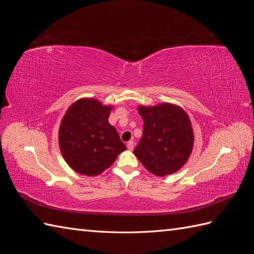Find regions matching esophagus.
<instances>
[{
	"instance_id": "1",
	"label": "esophagus",
	"mask_w": 254,
	"mask_h": 254,
	"mask_svg": "<svg viewBox=\"0 0 254 254\" xmlns=\"http://www.w3.org/2000/svg\"><path fill=\"white\" fill-rule=\"evenodd\" d=\"M127 147H128L129 150H132L133 147H134V142H133V141H129V142L127 143Z\"/></svg>"
}]
</instances>
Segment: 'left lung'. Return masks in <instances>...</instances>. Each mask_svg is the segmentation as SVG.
<instances>
[{"instance_id":"1","label":"left lung","mask_w":254,"mask_h":254,"mask_svg":"<svg viewBox=\"0 0 254 254\" xmlns=\"http://www.w3.org/2000/svg\"><path fill=\"white\" fill-rule=\"evenodd\" d=\"M143 136L133 150L149 173L163 177L178 172L193 149L194 132L189 115L179 106L163 103L137 108Z\"/></svg>"}]
</instances>
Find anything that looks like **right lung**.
I'll return each instance as SVG.
<instances>
[{
  "instance_id": "add662e5",
  "label": "right lung",
  "mask_w": 254,
  "mask_h": 254,
  "mask_svg": "<svg viewBox=\"0 0 254 254\" xmlns=\"http://www.w3.org/2000/svg\"><path fill=\"white\" fill-rule=\"evenodd\" d=\"M112 106L81 98L70 106L59 127L61 153L72 170L97 176L109 168L126 145L108 122Z\"/></svg>"
}]
</instances>
